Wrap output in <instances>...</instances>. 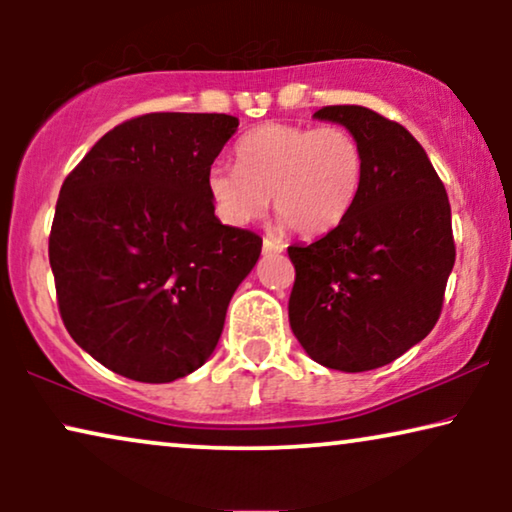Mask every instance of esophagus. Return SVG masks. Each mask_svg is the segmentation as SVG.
<instances>
[{
  "label": "esophagus",
  "instance_id": "obj_1",
  "mask_svg": "<svg viewBox=\"0 0 512 512\" xmlns=\"http://www.w3.org/2000/svg\"><path fill=\"white\" fill-rule=\"evenodd\" d=\"M282 251H284V244H282V242L268 240V237H265V240H263V254H265V256H270V254H282Z\"/></svg>",
  "mask_w": 512,
  "mask_h": 512
}]
</instances>
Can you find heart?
<instances>
[{"instance_id":"1","label":"heart","mask_w":512,"mask_h":512,"mask_svg":"<svg viewBox=\"0 0 512 512\" xmlns=\"http://www.w3.org/2000/svg\"><path fill=\"white\" fill-rule=\"evenodd\" d=\"M363 149L340 125L268 123L237 144V165L214 163L207 191L216 214L247 226L270 205L284 226L317 237L340 226L359 200Z\"/></svg>"}]
</instances>
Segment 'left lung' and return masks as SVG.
Segmentation results:
<instances>
[{"mask_svg":"<svg viewBox=\"0 0 512 512\" xmlns=\"http://www.w3.org/2000/svg\"><path fill=\"white\" fill-rule=\"evenodd\" d=\"M359 139L363 184L338 228L293 244L291 331L310 359L342 373L387 366L436 326L454 268L452 212L422 144L356 104L314 111Z\"/></svg>","mask_w":512,"mask_h":512,"instance_id":"left-lung-1","label":"left lung"}]
</instances>
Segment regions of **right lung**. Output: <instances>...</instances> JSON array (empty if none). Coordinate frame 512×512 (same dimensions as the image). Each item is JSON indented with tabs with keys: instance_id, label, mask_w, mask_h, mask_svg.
<instances>
[{
	"instance_id": "add662e5",
	"label": "right lung",
	"mask_w": 512,
	"mask_h": 512,
	"mask_svg": "<svg viewBox=\"0 0 512 512\" xmlns=\"http://www.w3.org/2000/svg\"><path fill=\"white\" fill-rule=\"evenodd\" d=\"M228 114H146L109 130L60 188L48 258L60 317L104 368L163 384L198 370L263 240L223 226L207 174Z\"/></svg>"
}]
</instances>
